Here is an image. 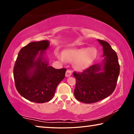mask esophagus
<instances>
[{
    "instance_id": "esophagus-1",
    "label": "esophagus",
    "mask_w": 134,
    "mask_h": 134,
    "mask_svg": "<svg viewBox=\"0 0 134 134\" xmlns=\"http://www.w3.org/2000/svg\"><path fill=\"white\" fill-rule=\"evenodd\" d=\"M71 74H72V71H71V70H67L66 72H65V76H66L67 77L71 76Z\"/></svg>"
}]
</instances>
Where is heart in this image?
<instances>
[{"mask_svg": "<svg viewBox=\"0 0 134 134\" xmlns=\"http://www.w3.org/2000/svg\"><path fill=\"white\" fill-rule=\"evenodd\" d=\"M56 57L63 62H74V67L83 71L91 66L97 56V51L94 47L71 48L64 53L57 52Z\"/></svg>", "mask_w": 134, "mask_h": 134, "instance_id": "1", "label": "heart"}]
</instances>
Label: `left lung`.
I'll list each match as a JSON object with an SVG mask.
<instances>
[{
    "mask_svg": "<svg viewBox=\"0 0 134 134\" xmlns=\"http://www.w3.org/2000/svg\"><path fill=\"white\" fill-rule=\"evenodd\" d=\"M103 47L102 62L92 65L81 72H73L76 79L74 96L77 100L93 103L112 93L116 87L119 74L117 54L108 42L97 40Z\"/></svg>",
    "mask_w": 134,
    "mask_h": 134,
    "instance_id": "8db88e82",
    "label": "left lung"
}]
</instances>
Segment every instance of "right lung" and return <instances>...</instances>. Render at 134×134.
Listing matches in <instances>:
<instances>
[{"instance_id":"1","label":"right lung","mask_w":134,"mask_h":134,"mask_svg":"<svg viewBox=\"0 0 134 134\" xmlns=\"http://www.w3.org/2000/svg\"><path fill=\"white\" fill-rule=\"evenodd\" d=\"M48 40L32 42L21 48L13 68L16 88L24 98L35 103L48 102L65 77V69L49 66L45 51Z\"/></svg>"}]
</instances>
